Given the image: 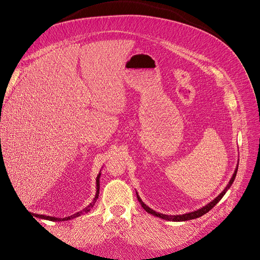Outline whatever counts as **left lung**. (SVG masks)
<instances>
[{
  "mask_svg": "<svg viewBox=\"0 0 260 260\" xmlns=\"http://www.w3.org/2000/svg\"><path fill=\"white\" fill-rule=\"evenodd\" d=\"M237 172H238V167H237V169H235V171H234V174H233V176H232V178H231V180H230L229 184H228V185L225 186L224 190L218 195V198H216L214 201L210 202L209 204H207V205L204 206L203 208H201V209H199V210H195V211H193V212H188V214H185V215L168 216V215H164V214H158V212H156V211H154L153 209L149 208L148 206H146L145 204H144L142 201H141V199H140V196L138 195V193H137V198H138V201H139L140 204H141V206H142V207L144 208V210L147 211L148 214H152V215H154V216H156V217H159V218H162V219H165V220H168V221H186V220H192V219H195V218L202 217L203 215H205L206 212H208L211 208H214L216 204H217L220 200L222 199V196L225 194V192H226L228 190H229L230 186L232 185L235 177H237Z\"/></svg>",
  "mask_w": 260,
  "mask_h": 260,
  "instance_id": "1",
  "label": "left lung"
}]
</instances>
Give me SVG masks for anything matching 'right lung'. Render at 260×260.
<instances>
[{
    "instance_id": "right-lung-1",
    "label": "right lung",
    "mask_w": 260,
    "mask_h": 260,
    "mask_svg": "<svg viewBox=\"0 0 260 260\" xmlns=\"http://www.w3.org/2000/svg\"><path fill=\"white\" fill-rule=\"evenodd\" d=\"M100 176H101V174L98 176V178H96V194H95V198H94V200H93V202L90 204V205L88 206V207H85L83 210H81V211H79V212H77V214H75V215H73V216H69V217H66V218H62V219H60V218H55V217H50V216H43V215H37V217H39V218H42V219H46V220H51V221H61V220H70V219H73V218H76V217H79V216H81L82 214H84V212H88V211H90V209L93 207V205H94V203L96 202V200H98V198H99V193H100Z\"/></svg>"
}]
</instances>
